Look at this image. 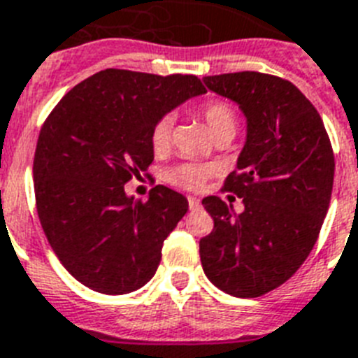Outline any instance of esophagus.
<instances>
[{
  "instance_id": "1",
  "label": "esophagus",
  "mask_w": 358,
  "mask_h": 358,
  "mask_svg": "<svg viewBox=\"0 0 358 358\" xmlns=\"http://www.w3.org/2000/svg\"><path fill=\"white\" fill-rule=\"evenodd\" d=\"M187 202H189V209H191V211H196V209H200V200H198L196 196H187Z\"/></svg>"
}]
</instances>
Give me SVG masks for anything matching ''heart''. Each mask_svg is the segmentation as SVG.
<instances>
[{
  "label": "heart",
  "instance_id": "heart-1",
  "mask_svg": "<svg viewBox=\"0 0 358 358\" xmlns=\"http://www.w3.org/2000/svg\"><path fill=\"white\" fill-rule=\"evenodd\" d=\"M196 114L206 123L209 134L215 138L220 136H235L236 129H238V116L233 105L224 100H207L203 101L196 109ZM171 131H173V122L169 116H164L152 125L151 136V149L155 155H162L167 151L171 143ZM213 174L211 165L206 164H178L171 167L165 173V182L174 187L189 189V191H196L206 184V180Z\"/></svg>",
  "mask_w": 358,
  "mask_h": 358
}]
</instances>
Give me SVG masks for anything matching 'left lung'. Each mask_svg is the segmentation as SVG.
I'll return each mask as SVG.
<instances>
[{"instance_id": "left-lung-1", "label": "left lung", "mask_w": 358, "mask_h": 358, "mask_svg": "<svg viewBox=\"0 0 358 358\" xmlns=\"http://www.w3.org/2000/svg\"><path fill=\"white\" fill-rule=\"evenodd\" d=\"M203 83L240 105L248 140L224 182L244 211L203 198L215 225L200 240V260L218 289L255 299L289 280L311 253L331 200L335 156L320 114L287 80L244 71Z\"/></svg>"}]
</instances>
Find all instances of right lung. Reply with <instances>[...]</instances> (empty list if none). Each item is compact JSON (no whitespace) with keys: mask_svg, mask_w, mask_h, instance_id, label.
<instances>
[{"mask_svg":"<svg viewBox=\"0 0 358 358\" xmlns=\"http://www.w3.org/2000/svg\"><path fill=\"white\" fill-rule=\"evenodd\" d=\"M203 92L193 74L105 69L72 87L45 120L32 167L36 209L59 262L89 289L125 295L155 275L189 203L165 185L142 202L125 184L152 164V125Z\"/></svg>","mask_w":358,"mask_h":358,"instance_id":"right-lung-1","label":"right lung"}]
</instances>
